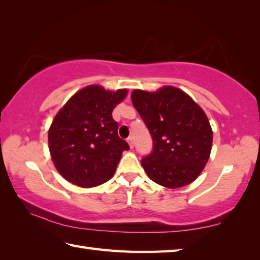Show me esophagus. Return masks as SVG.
Segmentation results:
<instances>
[{
  "label": "esophagus",
  "instance_id": "1",
  "mask_svg": "<svg viewBox=\"0 0 260 260\" xmlns=\"http://www.w3.org/2000/svg\"><path fill=\"white\" fill-rule=\"evenodd\" d=\"M127 142H128V144H129V148H131V149H133V148H134V141H133V138H131V136H129V138L127 139Z\"/></svg>",
  "mask_w": 260,
  "mask_h": 260
}]
</instances>
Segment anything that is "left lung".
<instances>
[{
    "label": "left lung",
    "mask_w": 260,
    "mask_h": 260,
    "mask_svg": "<svg viewBox=\"0 0 260 260\" xmlns=\"http://www.w3.org/2000/svg\"><path fill=\"white\" fill-rule=\"evenodd\" d=\"M132 102L153 141L152 152L141 164L160 185L176 188L192 183L208 161L212 131L204 110L181 89H135Z\"/></svg>",
    "instance_id": "obj_1"
}]
</instances>
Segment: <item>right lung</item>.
Masks as SVG:
<instances>
[{
    "label": "right lung",
    "instance_id": "right-lung-1",
    "mask_svg": "<svg viewBox=\"0 0 260 260\" xmlns=\"http://www.w3.org/2000/svg\"><path fill=\"white\" fill-rule=\"evenodd\" d=\"M126 94V89L110 92L91 85L70 98L55 116L49 149L55 168L68 182L93 187L115 174L129 145L118 136L112 110Z\"/></svg>",
    "mask_w": 260,
    "mask_h": 260
}]
</instances>
